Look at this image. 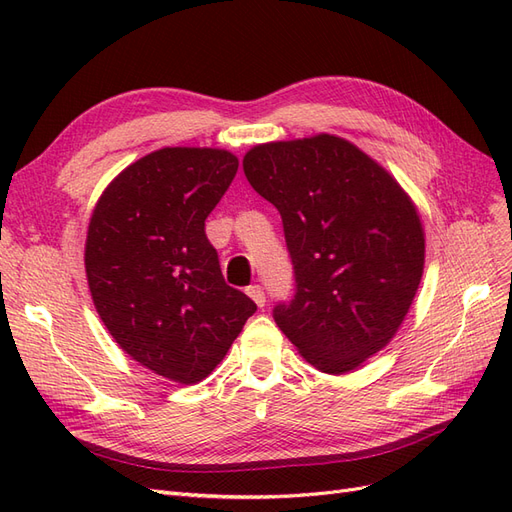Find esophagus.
<instances>
[{
	"label": "esophagus",
	"instance_id": "obj_1",
	"mask_svg": "<svg viewBox=\"0 0 512 512\" xmlns=\"http://www.w3.org/2000/svg\"><path fill=\"white\" fill-rule=\"evenodd\" d=\"M245 292L250 294L252 301H254L258 307H262V305L267 303V297H265V288H262L260 284H252V286H247V288H245Z\"/></svg>",
	"mask_w": 512,
	"mask_h": 512
}]
</instances>
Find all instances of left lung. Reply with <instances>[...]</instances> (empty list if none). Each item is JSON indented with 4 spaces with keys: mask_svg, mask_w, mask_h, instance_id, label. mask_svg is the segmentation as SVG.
<instances>
[{
    "mask_svg": "<svg viewBox=\"0 0 512 512\" xmlns=\"http://www.w3.org/2000/svg\"><path fill=\"white\" fill-rule=\"evenodd\" d=\"M243 173L284 224L294 294L273 307L277 327L320 371L359 367L391 342L421 284L425 237L410 198L331 134L258 145Z\"/></svg>",
    "mask_w": 512,
    "mask_h": 512,
    "instance_id": "obj_1",
    "label": "left lung"
}]
</instances>
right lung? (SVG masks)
<instances>
[{"mask_svg":"<svg viewBox=\"0 0 512 512\" xmlns=\"http://www.w3.org/2000/svg\"><path fill=\"white\" fill-rule=\"evenodd\" d=\"M237 168L224 149L153 151L108 185L89 222L85 269L102 322L134 361L181 384L207 378L256 312L224 282L205 232Z\"/></svg>","mask_w":512,"mask_h":512,"instance_id":"1","label":"right lung"}]
</instances>
